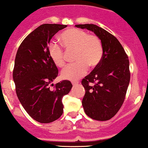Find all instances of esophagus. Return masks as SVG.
<instances>
[{
    "mask_svg": "<svg viewBox=\"0 0 148 148\" xmlns=\"http://www.w3.org/2000/svg\"><path fill=\"white\" fill-rule=\"evenodd\" d=\"M78 83V81H72V84L73 85V86H75V85H77Z\"/></svg>",
    "mask_w": 148,
    "mask_h": 148,
    "instance_id": "esophagus-1",
    "label": "esophagus"
}]
</instances>
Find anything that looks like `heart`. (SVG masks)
I'll use <instances>...</instances> for the list:
<instances>
[{
    "label": "heart",
    "instance_id": "heart-1",
    "mask_svg": "<svg viewBox=\"0 0 148 148\" xmlns=\"http://www.w3.org/2000/svg\"><path fill=\"white\" fill-rule=\"evenodd\" d=\"M60 39L67 50H74V63L68 65L61 73L62 78L76 80L87 73L88 66L93 68L98 66L103 55V44L96 34H88L86 31L71 28L62 32ZM49 56L58 68L65 65L63 48L55 42L49 43L48 47Z\"/></svg>",
    "mask_w": 148,
    "mask_h": 148
}]
</instances>
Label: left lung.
<instances>
[{"mask_svg": "<svg viewBox=\"0 0 148 148\" xmlns=\"http://www.w3.org/2000/svg\"><path fill=\"white\" fill-rule=\"evenodd\" d=\"M75 26L94 32L103 48L99 65L81 81L86 90L82 105L91 119L109 120L119 112L125 99L130 80L128 56L119 40L105 29L88 24ZM90 82L95 85L90 86Z\"/></svg>", "mask_w": 148, "mask_h": 148, "instance_id": "obj_1", "label": "left lung"}]
</instances>
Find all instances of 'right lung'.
Instances as JSON below:
<instances>
[{"instance_id":"1","label":"right lung","mask_w":148,"mask_h":148,"mask_svg":"<svg viewBox=\"0 0 148 148\" xmlns=\"http://www.w3.org/2000/svg\"><path fill=\"white\" fill-rule=\"evenodd\" d=\"M67 25L45 24L29 34L18 47L13 78L16 93L29 116L40 123H50L63 113L62 99L73 85L62 80L54 85L58 69L51 59L48 45L52 36ZM51 86H54L52 89Z\"/></svg>"}]
</instances>
